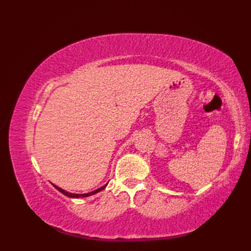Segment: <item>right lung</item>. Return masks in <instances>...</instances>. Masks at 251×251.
Segmentation results:
<instances>
[{
    "instance_id": "right-lung-1",
    "label": "right lung",
    "mask_w": 251,
    "mask_h": 251,
    "mask_svg": "<svg viewBox=\"0 0 251 251\" xmlns=\"http://www.w3.org/2000/svg\"><path fill=\"white\" fill-rule=\"evenodd\" d=\"M105 186H107V184L103 185V186H102V187H100V188L96 189V191H94V192H92V193H88V194H71V193H68V192L64 191V189H62L60 187H58V186L54 185V187L57 189V191H59L60 193L64 194L65 196L70 197V198H80V197H81V198H83V197H88V196H90V195H94V194H96V193H98V192L102 191V189H103Z\"/></svg>"
}]
</instances>
